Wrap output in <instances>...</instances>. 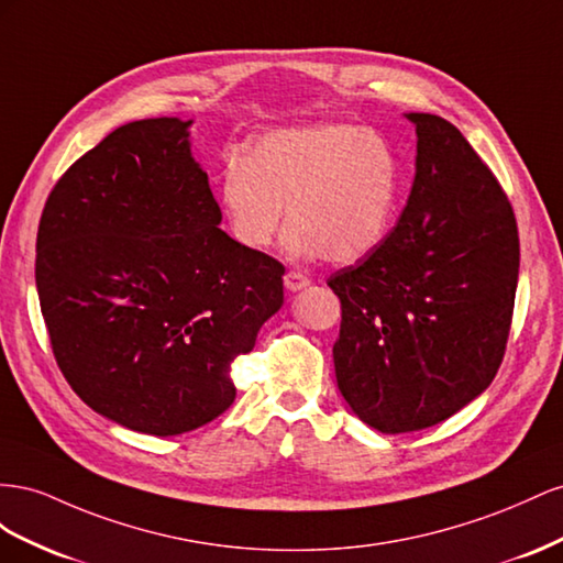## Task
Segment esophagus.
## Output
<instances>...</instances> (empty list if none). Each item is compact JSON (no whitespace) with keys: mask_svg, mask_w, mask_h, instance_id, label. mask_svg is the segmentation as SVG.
Listing matches in <instances>:
<instances>
[{"mask_svg":"<svg viewBox=\"0 0 563 563\" xmlns=\"http://www.w3.org/2000/svg\"><path fill=\"white\" fill-rule=\"evenodd\" d=\"M285 287H287V290H290V292H297V290H303V287H307L311 280L307 278V276H303V273H299V271H287L285 273Z\"/></svg>","mask_w":563,"mask_h":563,"instance_id":"1","label":"esophagus"}]
</instances>
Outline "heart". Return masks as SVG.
I'll use <instances>...</instances> for the list:
<instances>
[{"mask_svg":"<svg viewBox=\"0 0 563 563\" xmlns=\"http://www.w3.org/2000/svg\"><path fill=\"white\" fill-rule=\"evenodd\" d=\"M398 186L389 141L356 124H313L262 136L221 172V212L240 245L264 252L287 214L297 260L356 262L387 235ZM286 212L283 213L282 210Z\"/></svg>","mask_w":563,"mask_h":563,"instance_id":"b5f03b06","label":"heart"}]
</instances>
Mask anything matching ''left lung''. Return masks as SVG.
<instances>
[{
  "instance_id": "obj_1",
  "label": "left lung",
  "mask_w": 563,
  "mask_h": 563,
  "mask_svg": "<svg viewBox=\"0 0 563 563\" xmlns=\"http://www.w3.org/2000/svg\"><path fill=\"white\" fill-rule=\"evenodd\" d=\"M415 181L382 243L328 278L342 301L336 387L382 433L439 424L484 391L507 349L519 229L455 124L408 112Z\"/></svg>"
}]
</instances>
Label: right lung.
Wrapping results in <instances>:
<instances>
[{
    "mask_svg": "<svg viewBox=\"0 0 563 563\" xmlns=\"http://www.w3.org/2000/svg\"><path fill=\"white\" fill-rule=\"evenodd\" d=\"M188 126H118L60 176L37 231V295L63 377L96 412L153 437L229 410L231 363L283 307L285 266L219 229Z\"/></svg>",
    "mask_w": 563,
    "mask_h": 563,
    "instance_id": "obj_1",
    "label": "right lung"
}]
</instances>
